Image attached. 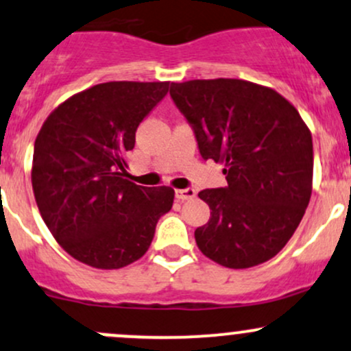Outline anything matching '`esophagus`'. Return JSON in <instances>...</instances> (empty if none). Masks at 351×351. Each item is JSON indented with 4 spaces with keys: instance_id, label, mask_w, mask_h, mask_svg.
<instances>
[{
    "instance_id": "1",
    "label": "esophagus",
    "mask_w": 351,
    "mask_h": 351,
    "mask_svg": "<svg viewBox=\"0 0 351 351\" xmlns=\"http://www.w3.org/2000/svg\"><path fill=\"white\" fill-rule=\"evenodd\" d=\"M175 196L178 202H186V199H191L196 196V191L193 188H184V190H176Z\"/></svg>"
}]
</instances>
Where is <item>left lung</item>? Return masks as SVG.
Returning <instances> with one entry per match:
<instances>
[{"instance_id": "obj_1", "label": "left lung", "mask_w": 351, "mask_h": 351, "mask_svg": "<svg viewBox=\"0 0 351 351\" xmlns=\"http://www.w3.org/2000/svg\"><path fill=\"white\" fill-rule=\"evenodd\" d=\"M202 156L225 165L228 186L199 191L211 217L195 230L202 253L226 268L271 260L293 237L311 196L313 143L296 108L245 80L171 83Z\"/></svg>"}]
</instances>
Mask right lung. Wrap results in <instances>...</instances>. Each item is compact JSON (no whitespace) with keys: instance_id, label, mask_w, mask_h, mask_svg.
Segmentation results:
<instances>
[{"instance_id":"add662e5","label":"right lung","mask_w":351,"mask_h":351,"mask_svg":"<svg viewBox=\"0 0 351 351\" xmlns=\"http://www.w3.org/2000/svg\"><path fill=\"white\" fill-rule=\"evenodd\" d=\"M168 82H108L73 95L49 113L34 141L32 183L38 210L61 248L99 269L148 252L175 190L126 180V152Z\"/></svg>"}]
</instances>
